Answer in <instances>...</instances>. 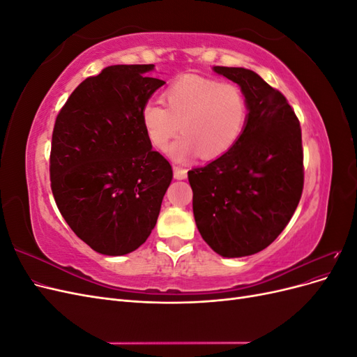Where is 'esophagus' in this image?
<instances>
[{"label":"esophagus","instance_id":"obj_1","mask_svg":"<svg viewBox=\"0 0 357 357\" xmlns=\"http://www.w3.org/2000/svg\"><path fill=\"white\" fill-rule=\"evenodd\" d=\"M188 177V171L185 168L174 167V178L177 180H185Z\"/></svg>","mask_w":357,"mask_h":357}]
</instances>
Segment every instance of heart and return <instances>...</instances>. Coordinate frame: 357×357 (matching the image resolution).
Returning a JSON list of instances; mask_svg holds the SVG:
<instances>
[{
	"mask_svg": "<svg viewBox=\"0 0 357 357\" xmlns=\"http://www.w3.org/2000/svg\"><path fill=\"white\" fill-rule=\"evenodd\" d=\"M162 102H149L142 122L149 142L165 150L177 132L183 135L169 147L176 160L201 153L218 159L238 143L247 123L248 107L238 86L202 75L186 74L162 92Z\"/></svg>",
	"mask_w": 357,
	"mask_h": 357,
	"instance_id": "b5f03b06",
	"label": "heart"
}]
</instances>
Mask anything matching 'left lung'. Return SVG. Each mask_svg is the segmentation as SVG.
Masks as SVG:
<instances>
[{"instance_id": "1", "label": "left lung", "mask_w": 357, "mask_h": 357, "mask_svg": "<svg viewBox=\"0 0 357 357\" xmlns=\"http://www.w3.org/2000/svg\"><path fill=\"white\" fill-rule=\"evenodd\" d=\"M213 70L240 84L248 114L228 153L188 172L193 215L215 253L243 257L271 244L298 207L304 189L301 126L284 95L255 71Z\"/></svg>"}]
</instances>
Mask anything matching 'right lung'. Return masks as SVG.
I'll list each match as a JSON object with an SVG mask.
<instances>
[{"label":"right lung","instance_id":"1","mask_svg":"<svg viewBox=\"0 0 357 357\" xmlns=\"http://www.w3.org/2000/svg\"><path fill=\"white\" fill-rule=\"evenodd\" d=\"M147 66H112L83 80L52 135L50 186L73 232L95 252L131 253L155 228L172 180L152 149L142 110L165 82Z\"/></svg>","mask_w":357,"mask_h":357}]
</instances>
